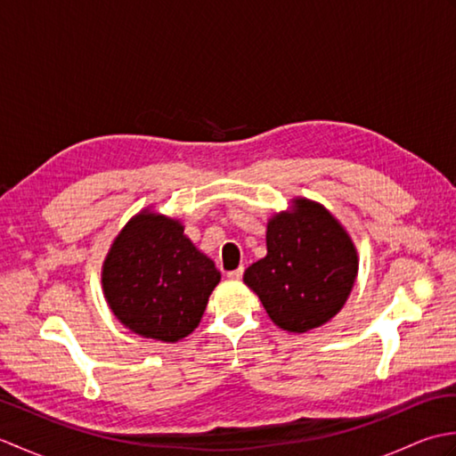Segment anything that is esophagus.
<instances>
[{
  "label": "esophagus",
  "mask_w": 456,
  "mask_h": 456,
  "mask_svg": "<svg viewBox=\"0 0 456 456\" xmlns=\"http://www.w3.org/2000/svg\"><path fill=\"white\" fill-rule=\"evenodd\" d=\"M243 273H245V268L239 266L237 270H231V273H227V276H229L231 280H239L240 276H243Z\"/></svg>",
  "instance_id": "34e87169"
}]
</instances>
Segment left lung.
I'll list each match as a JSON object with an SVG mask.
<instances>
[{"label": "left lung", "instance_id": "obj_1", "mask_svg": "<svg viewBox=\"0 0 456 456\" xmlns=\"http://www.w3.org/2000/svg\"><path fill=\"white\" fill-rule=\"evenodd\" d=\"M266 227V256L245 270V284L266 314L292 333L327 323L351 294L358 258L353 240L325 208L296 200Z\"/></svg>", "mask_w": 456, "mask_h": 456}]
</instances>
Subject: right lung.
I'll return each instance as SVG.
<instances>
[{
    "label": "right lung",
    "instance_id": "right-lung-1",
    "mask_svg": "<svg viewBox=\"0 0 456 456\" xmlns=\"http://www.w3.org/2000/svg\"><path fill=\"white\" fill-rule=\"evenodd\" d=\"M221 274L191 245L178 221L139 213L115 239L102 284L115 317L147 338L188 337L206 312Z\"/></svg>",
    "mask_w": 456,
    "mask_h": 456
}]
</instances>
